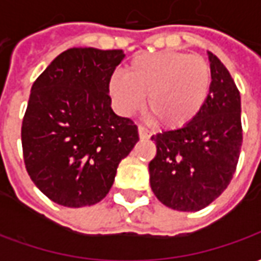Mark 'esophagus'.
Wrapping results in <instances>:
<instances>
[{"instance_id":"obj_1","label":"esophagus","mask_w":261,"mask_h":261,"mask_svg":"<svg viewBox=\"0 0 261 261\" xmlns=\"http://www.w3.org/2000/svg\"><path fill=\"white\" fill-rule=\"evenodd\" d=\"M138 134H140V138H142V140H148L151 137V133L145 127H142V125L138 127Z\"/></svg>"}]
</instances>
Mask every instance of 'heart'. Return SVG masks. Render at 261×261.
<instances>
[{"instance_id":"heart-1","label":"heart","mask_w":261,"mask_h":261,"mask_svg":"<svg viewBox=\"0 0 261 261\" xmlns=\"http://www.w3.org/2000/svg\"><path fill=\"white\" fill-rule=\"evenodd\" d=\"M211 89V68L200 56L177 51L141 54L124 75L113 74L108 93L121 116H133L145 103L152 119L166 128H181L196 119Z\"/></svg>"}]
</instances>
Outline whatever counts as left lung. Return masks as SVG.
Instances as JSON below:
<instances>
[{"label": "left lung", "instance_id": "1", "mask_svg": "<svg viewBox=\"0 0 261 261\" xmlns=\"http://www.w3.org/2000/svg\"><path fill=\"white\" fill-rule=\"evenodd\" d=\"M208 60L211 89L201 112L181 128L151 137L156 144L149 162L151 189L176 211H200L218 198L241 153V95L218 57L208 51Z\"/></svg>", "mask_w": 261, "mask_h": 261}]
</instances>
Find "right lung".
I'll use <instances>...</instances> for the list:
<instances>
[{
    "label": "right lung",
    "instance_id": "add662e5",
    "mask_svg": "<svg viewBox=\"0 0 261 261\" xmlns=\"http://www.w3.org/2000/svg\"><path fill=\"white\" fill-rule=\"evenodd\" d=\"M123 50L68 48L35 81L23 123L26 170L51 201L93 205L113 186L117 166L138 141L133 120L112 109L108 82Z\"/></svg>",
    "mask_w": 261,
    "mask_h": 261
}]
</instances>
